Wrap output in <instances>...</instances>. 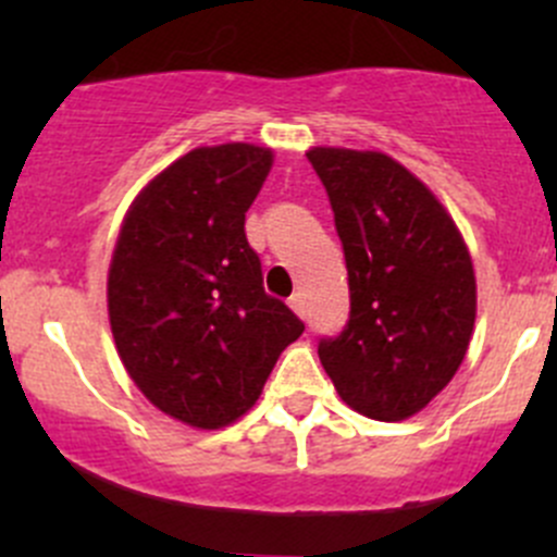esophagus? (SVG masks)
Listing matches in <instances>:
<instances>
[{
    "label": "esophagus",
    "mask_w": 557,
    "mask_h": 557,
    "mask_svg": "<svg viewBox=\"0 0 557 557\" xmlns=\"http://www.w3.org/2000/svg\"><path fill=\"white\" fill-rule=\"evenodd\" d=\"M288 305H290V310L299 314V318H305V296L294 294V296H290V299H288Z\"/></svg>",
    "instance_id": "34e87169"
}]
</instances>
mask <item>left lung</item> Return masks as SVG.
<instances>
[{"label":"left lung","instance_id":"left-lung-1","mask_svg":"<svg viewBox=\"0 0 557 557\" xmlns=\"http://www.w3.org/2000/svg\"><path fill=\"white\" fill-rule=\"evenodd\" d=\"M342 239L350 320L318 342L325 374L367 418H412L458 372L476 314L469 250L434 194L391 156L312 148Z\"/></svg>","mask_w":557,"mask_h":557}]
</instances>
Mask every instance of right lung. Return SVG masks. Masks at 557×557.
Masks as SVG:
<instances>
[{
    "label": "right lung",
    "instance_id": "obj_1",
    "mask_svg": "<svg viewBox=\"0 0 557 557\" xmlns=\"http://www.w3.org/2000/svg\"><path fill=\"white\" fill-rule=\"evenodd\" d=\"M272 150L196 148L134 199L107 277L117 356L150 404L194 429H221L258 401L305 323L263 290L245 212Z\"/></svg>",
    "mask_w": 557,
    "mask_h": 557
}]
</instances>
